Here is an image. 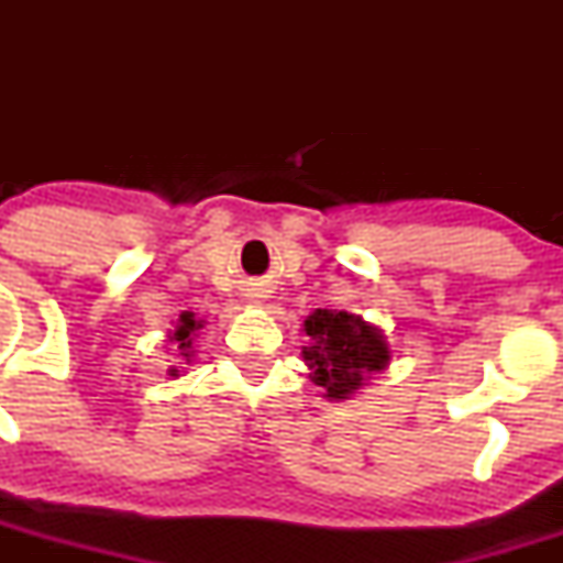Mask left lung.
Instances as JSON below:
<instances>
[{"label": "left lung", "instance_id": "left-lung-1", "mask_svg": "<svg viewBox=\"0 0 563 563\" xmlns=\"http://www.w3.org/2000/svg\"><path fill=\"white\" fill-rule=\"evenodd\" d=\"M303 331L309 335L303 363L312 371L309 378L328 391L325 397L346 399L363 386L367 373L389 363L384 335L357 314L318 309L303 320Z\"/></svg>", "mask_w": 563, "mask_h": 563}]
</instances>
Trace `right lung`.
<instances>
[{"instance_id": "obj_1", "label": "right lung", "mask_w": 563, "mask_h": 563, "mask_svg": "<svg viewBox=\"0 0 563 563\" xmlns=\"http://www.w3.org/2000/svg\"><path fill=\"white\" fill-rule=\"evenodd\" d=\"M200 322L192 320L190 312H185L179 318V328L174 331V341H177V349L183 352V360L192 357V331H198ZM172 376H177V371H172Z\"/></svg>"}]
</instances>
